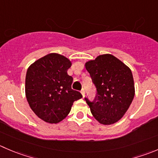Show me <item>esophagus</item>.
Masks as SVG:
<instances>
[{
    "label": "esophagus",
    "mask_w": 158,
    "mask_h": 158,
    "mask_svg": "<svg viewBox=\"0 0 158 158\" xmlns=\"http://www.w3.org/2000/svg\"><path fill=\"white\" fill-rule=\"evenodd\" d=\"M81 93H82V96H85V88H82V89H81Z\"/></svg>",
    "instance_id": "1"
}]
</instances>
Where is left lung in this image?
<instances>
[{"label": "left lung", "instance_id": "left-lung-1", "mask_svg": "<svg viewBox=\"0 0 158 158\" xmlns=\"http://www.w3.org/2000/svg\"><path fill=\"white\" fill-rule=\"evenodd\" d=\"M96 89L93 101L87 97L92 114L96 120L110 125L120 120L134 97V83L131 70L112 55H102L85 63Z\"/></svg>", "mask_w": 158, "mask_h": 158}]
</instances>
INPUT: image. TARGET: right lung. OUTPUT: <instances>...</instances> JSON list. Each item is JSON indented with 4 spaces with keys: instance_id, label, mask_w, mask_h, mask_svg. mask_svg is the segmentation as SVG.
Listing matches in <instances>:
<instances>
[{
    "instance_id": "obj_1",
    "label": "right lung",
    "mask_w": 158,
    "mask_h": 158,
    "mask_svg": "<svg viewBox=\"0 0 158 158\" xmlns=\"http://www.w3.org/2000/svg\"><path fill=\"white\" fill-rule=\"evenodd\" d=\"M71 65L65 56L51 53L27 69L26 98L34 113L47 123L62 121L69 113L74 101L82 97L72 89L73 78L67 73Z\"/></svg>"
}]
</instances>
